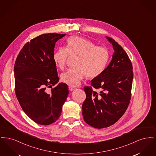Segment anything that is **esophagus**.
<instances>
[{
	"instance_id": "1",
	"label": "esophagus",
	"mask_w": 156,
	"mask_h": 156,
	"mask_svg": "<svg viewBox=\"0 0 156 156\" xmlns=\"http://www.w3.org/2000/svg\"><path fill=\"white\" fill-rule=\"evenodd\" d=\"M69 88V90H74L75 89V87H68Z\"/></svg>"
}]
</instances>
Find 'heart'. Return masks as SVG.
Segmentation results:
<instances>
[{
	"instance_id": "1",
	"label": "heart",
	"mask_w": 156,
	"mask_h": 156,
	"mask_svg": "<svg viewBox=\"0 0 156 156\" xmlns=\"http://www.w3.org/2000/svg\"><path fill=\"white\" fill-rule=\"evenodd\" d=\"M69 55L78 56L74 68H69L61 76L62 82L71 86H78L87 75L94 78L104 72L110 58L108 49L98 46L87 38L72 36L67 39V47H60L53 54L56 66L64 69Z\"/></svg>"
}]
</instances>
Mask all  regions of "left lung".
Listing matches in <instances>:
<instances>
[{
	"mask_svg": "<svg viewBox=\"0 0 156 156\" xmlns=\"http://www.w3.org/2000/svg\"><path fill=\"white\" fill-rule=\"evenodd\" d=\"M106 38L115 50L111 61L91 81V86L83 88L86 99L82 106L83 118L97 129L111 126L123 115L131 99L133 78L132 62L126 51L114 39Z\"/></svg>",
	"mask_w": 156,
	"mask_h": 156,
	"instance_id": "8db88e82",
	"label": "left lung"
}]
</instances>
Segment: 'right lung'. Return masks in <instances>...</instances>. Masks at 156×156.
<instances>
[{
    "mask_svg": "<svg viewBox=\"0 0 156 156\" xmlns=\"http://www.w3.org/2000/svg\"><path fill=\"white\" fill-rule=\"evenodd\" d=\"M66 35L48 33L31 39L24 45L15 61L17 99L25 113L41 125H48L58 120L69 93L65 83L52 87L59 81L52 58L54 47Z\"/></svg>",
    "mask_w": 156,
    "mask_h": 156,
    "instance_id": "add662e5",
    "label": "right lung"
}]
</instances>
